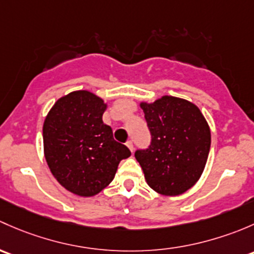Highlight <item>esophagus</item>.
Segmentation results:
<instances>
[{
	"instance_id": "34e87169",
	"label": "esophagus",
	"mask_w": 254,
	"mask_h": 254,
	"mask_svg": "<svg viewBox=\"0 0 254 254\" xmlns=\"http://www.w3.org/2000/svg\"><path fill=\"white\" fill-rule=\"evenodd\" d=\"M126 145L128 146V149H129L130 151H133V142H132V140H127Z\"/></svg>"
}]
</instances>
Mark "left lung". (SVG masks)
<instances>
[{
    "label": "left lung",
    "mask_w": 254,
    "mask_h": 254,
    "mask_svg": "<svg viewBox=\"0 0 254 254\" xmlns=\"http://www.w3.org/2000/svg\"><path fill=\"white\" fill-rule=\"evenodd\" d=\"M151 134L145 150L134 156L146 184L164 195H179L202 176L209 150L210 128L190 101L164 95L154 103H140Z\"/></svg>",
    "instance_id": "left-lung-1"
}]
</instances>
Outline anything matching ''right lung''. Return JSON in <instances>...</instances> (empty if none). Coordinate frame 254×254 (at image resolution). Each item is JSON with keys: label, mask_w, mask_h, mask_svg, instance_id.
<instances>
[{"label": "right lung", "mask_w": 254, "mask_h": 254, "mask_svg": "<svg viewBox=\"0 0 254 254\" xmlns=\"http://www.w3.org/2000/svg\"><path fill=\"white\" fill-rule=\"evenodd\" d=\"M106 108L95 94L75 90L60 98L44 121V154L50 171L60 185L80 197H93L108 187L120 161L130 155L103 122Z\"/></svg>", "instance_id": "obj_1"}]
</instances>
